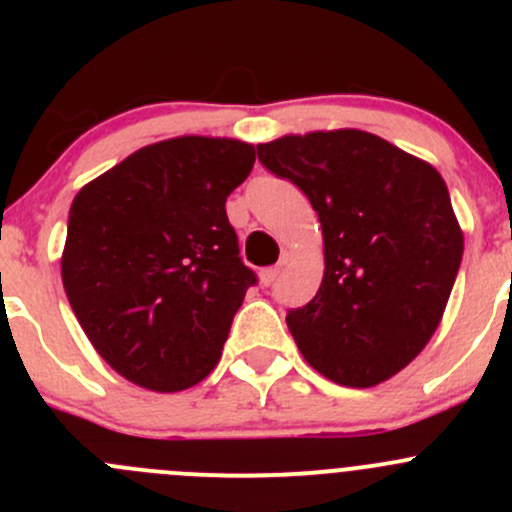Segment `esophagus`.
I'll use <instances>...</instances> for the list:
<instances>
[{"label": "esophagus", "mask_w": 512, "mask_h": 512, "mask_svg": "<svg viewBox=\"0 0 512 512\" xmlns=\"http://www.w3.org/2000/svg\"><path fill=\"white\" fill-rule=\"evenodd\" d=\"M280 272H282L280 265L265 267V270H260V282H262V285H265V287H270L272 282H275L277 277H280Z\"/></svg>", "instance_id": "esophagus-1"}]
</instances>
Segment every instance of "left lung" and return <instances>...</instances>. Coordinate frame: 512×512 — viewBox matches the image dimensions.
I'll use <instances>...</instances> for the list:
<instances>
[{
	"instance_id": "1",
	"label": "left lung",
	"mask_w": 512,
	"mask_h": 512,
	"mask_svg": "<svg viewBox=\"0 0 512 512\" xmlns=\"http://www.w3.org/2000/svg\"><path fill=\"white\" fill-rule=\"evenodd\" d=\"M317 210L324 277L287 327L312 369L354 389L399 374L443 317L463 232L441 173L374 133L342 128L257 146Z\"/></svg>"
}]
</instances>
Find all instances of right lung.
<instances>
[{
    "label": "right lung",
    "mask_w": 512,
    "mask_h": 512,
    "mask_svg": "<svg viewBox=\"0 0 512 512\" xmlns=\"http://www.w3.org/2000/svg\"><path fill=\"white\" fill-rule=\"evenodd\" d=\"M252 165L250 143L180 136L141 148L74 198L61 280L123 379L170 394L215 369L257 282L225 213Z\"/></svg>",
    "instance_id": "obj_1"
}]
</instances>
